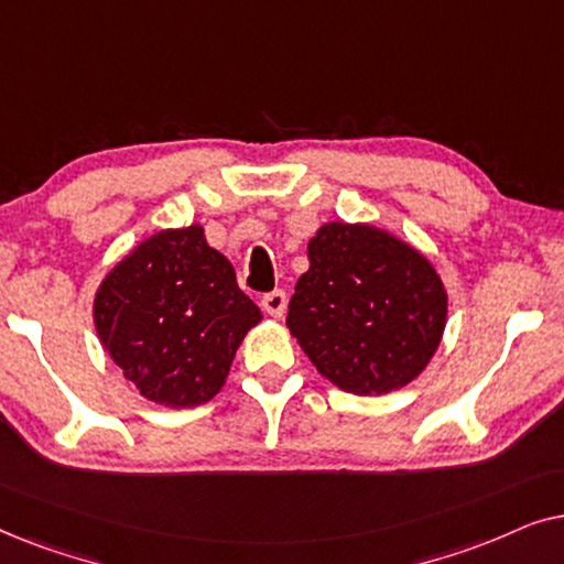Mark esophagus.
<instances>
[{
    "label": "esophagus",
    "instance_id": "obj_1",
    "mask_svg": "<svg viewBox=\"0 0 564 564\" xmlns=\"http://www.w3.org/2000/svg\"><path fill=\"white\" fill-rule=\"evenodd\" d=\"M261 307H264L272 318H282L284 311H288V295H284L282 290L269 292V295L261 297Z\"/></svg>",
    "mask_w": 564,
    "mask_h": 564
}]
</instances>
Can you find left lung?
Here are the masks:
<instances>
[{
  "mask_svg": "<svg viewBox=\"0 0 564 564\" xmlns=\"http://www.w3.org/2000/svg\"><path fill=\"white\" fill-rule=\"evenodd\" d=\"M307 261L288 328L315 369L354 395L411 384L446 328L449 297L436 267L390 230L338 220L315 230Z\"/></svg>",
  "mask_w": 564,
  "mask_h": 564,
  "instance_id": "obj_1",
  "label": "left lung"
}]
</instances>
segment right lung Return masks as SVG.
Segmentation results:
<instances>
[{
  "label": "right lung",
  "instance_id": "add662e5",
  "mask_svg": "<svg viewBox=\"0 0 564 564\" xmlns=\"http://www.w3.org/2000/svg\"><path fill=\"white\" fill-rule=\"evenodd\" d=\"M95 328L122 377L145 400L195 408L226 384L261 311L205 228H164L133 246L99 282Z\"/></svg>",
  "mask_w": 564,
  "mask_h": 564
}]
</instances>
